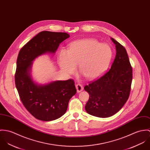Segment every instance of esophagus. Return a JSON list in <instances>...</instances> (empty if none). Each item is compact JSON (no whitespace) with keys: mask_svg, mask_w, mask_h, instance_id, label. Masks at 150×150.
I'll return each instance as SVG.
<instances>
[{"mask_svg":"<svg viewBox=\"0 0 150 150\" xmlns=\"http://www.w3.org/2000/svg\"><path fill=\"white\" fill-rule=\"evenodd\" d=\"M75 86H76V88L77 90L78 93H80V92L83 91V87L81 84H79V83L76 84Z\"/></svg>","mask_w":150,"mask_h":150,"instance_id":"esophagus-1","label":"esophagus"}]
</instances>
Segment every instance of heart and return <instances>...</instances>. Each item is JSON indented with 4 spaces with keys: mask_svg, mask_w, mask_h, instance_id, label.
I'll return each mask as SVG.
<instances>
[{
    "mask_svg": "<svg viewBox=\"0 0 150 150\" xmlns=\"http://www.w3.org/2000/svg\"><path fill=\"white\" fill-rule=\"evenodd\" d=\"M111 47L97 40L86 38L72 42L68 50L59 52L58 63L62 70L72 74L78 64L80 73L88 80L97 79L107 70L112 58Z\"/></svg>",
    "mask_w": 150,
    "mask_h": 150,
    "instance_id": "obj_1",
    "label": "heart"
}]
</instances>
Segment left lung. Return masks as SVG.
<instances>
[{"mask_svg":"<svg viewBox=\"0 0 150 150\" xmlns=\"http://www.w3.org/2000/svg\"><path fill=\"white\" fill-rule=\"evenodd\" d=\"M116 54L110 69L98 79L84 86L89 94L86 111L94 116L106 118L117 113L129 98L132 68L125 48L114 38Z\"/></svg>","mask_w":150,"mask_h":150,"instance_id":"1","label":"left lung"}]
</instances>
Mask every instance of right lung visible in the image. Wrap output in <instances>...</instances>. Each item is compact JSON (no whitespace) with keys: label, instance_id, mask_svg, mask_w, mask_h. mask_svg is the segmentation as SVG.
I'll list each match as a JSON object with an SVG mask.
<instances>
[{"label":"right lung","instance_id":"right-lung-1","mask_svg":"<svg viewBox=\"0 0 150 150\" xmlns=\"http://www.w3.org/2000/svg\"><path fill=\"white\" fill-rule=\"evenodd\" d=\"M69 37L66 33L43 31L19 52L15 74L16 88L25 108L39 120L50 121L64 115L69 100L76 93L72 79L39 84L34 82L31 75L34 60L44 54H54L60 44Z\"/></svg>","mask_w":150,"mask_h":150}]
</instances>
